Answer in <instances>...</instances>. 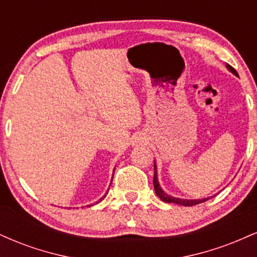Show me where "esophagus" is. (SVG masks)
<instances>
[{
  "label": "esophagus",
  "mask_w": 257,
  "mask_h": 257,
  "mask_svg": "<svg viewBox=\"0 0 257 257\" xmlns=\"http://www.w3.org/2000/svg\"><path fill=\"white\" fill-rule=\"evenodd\" d=\"M138 140H139V139H138Z\"/></svg>",
  "instance_id": "1"
}]
</instances>
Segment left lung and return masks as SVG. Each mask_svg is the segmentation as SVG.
<instances>
[{
    "instance_id": "1",
    "label": "left lung",
    "mask_w": 257,
    "mask_h": 257,
    "mask_svg": "<svg viewBox=\"0 0 257 257\" xmlns=\"http://www.w3.org/2000/svg\"><path fill=\"white\" fill-rule=\"evenodd\" d=\"M227 69L229 70V71L234 73L235 76H238L237 71H235L234 69L231 66V65L227 64ZM153 186H155V191H156V194L161 198L163 202L166 203H175V204H180V205H185V206H192V205H197L199 204V203H203V202H206L209 198H204V199H180V198H175V197H172L169 196V194H167L164 192L163 190L161 188V186H159V182H158V179H157V172H156V164H155V176H153Z\"/></svg>"
}]
</instances>
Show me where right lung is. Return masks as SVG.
Instances as JSON below:
<instances>
[{
	"label": "right lung",
	"instance_id": "add662e5",
	"mask_svg": "<svg viewBox=\"0 0 257 257\" xmlns=\"http://www.w3.org/2000/svg\"><path fill=\"white\" fill-rule=\"evenodd\" d=\"M104 197H105V196H104ZM104 197H102V198H104ZM102 198H101V199H102ZM101 199H100V202H101ZM88 206H90V205H88Z\"/></svg>",
	"mask_w": 257,
	"mask_h": 257
}]
</instances>
